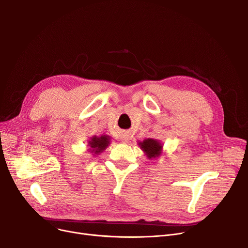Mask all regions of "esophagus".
Wrapping results in <instances>:
<instances>
[{
	"label": "esophagus",
	"mask_w": 248,
	"mask_h": 248,
	"mask_svg": "<svg viewBox=\"0 0 248 248\" xmlns=\"http://www.w3.org/2000/svg\"><path fill=\"white\" fill-rule=\"evenodd\" d=\"M128 135L127 134H123V136L121 137V140H122V141H124V142H127V140H128Z\"/></svg>",
	"instance_id": "34e87169"
}]
</instances>
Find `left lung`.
<instances>
[{
	"mask_svg": "<svg viewBox=\"0 0 248 248\" xmlns=\"http://www.w3.org/2000/svg\"><path fill=\"white\" fill-rule=\"evenodd\" d=\"M138 145L149 160L157 159L162 155L163 144L159 140L146 139L142 141H139Z\"/></svg>",
	"mask_w": 248,
	"mask_h": 248,
	"instance_id": "1",
	"label": "left lung"
}]
</instances>
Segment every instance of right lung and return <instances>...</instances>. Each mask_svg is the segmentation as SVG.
<instances>
[{"instance_id": "add662e5", "label": "right lung", "mask_w": 248, "mask_h": 248, "mask_svg": "<svg viewBox=\"0 0 248 248\" xmlns=\"http://www.w3.org/2000/svg\"><path fill=\"white\" fill-rule=\"evenodd\" d=\"M110 144V137L108 135L93 136L87 140V152L91 155H99Z\"/></svg>"}]
</instances>
